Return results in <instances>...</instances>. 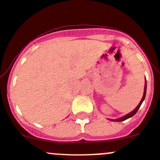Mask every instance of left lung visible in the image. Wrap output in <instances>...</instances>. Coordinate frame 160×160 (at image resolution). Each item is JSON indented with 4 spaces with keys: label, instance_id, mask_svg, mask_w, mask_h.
<instances>
[{
    "label": "left lung",
    "instance_id": "obj_1",
    "mask_svg": "<svg viewBox=\"0 0 160 160\" xmlns=\"http://www.w3.org/2000/svg\"><path fill=\"white\" fill-rule=\"evenodd\" d=\"M146 93H147V81H146L145 87H144L143 97H142V100H141V101H140V102H139V105H138L137 107H136L135 110H134L133 111H132V112H129V114H127V115H126V116H124V117H121V118H120V119H117V120H112V121H117V122H120V121H123V120H127V119L129 118V117H132V116L135 115V114L137 113V112L138 111V110H139V107H140V106H141V104H142V102H143L144 99H145V97H146Z\"/></svg>",
    "mask_w": 160,
    "mask_h": 160
}]
</instances>
